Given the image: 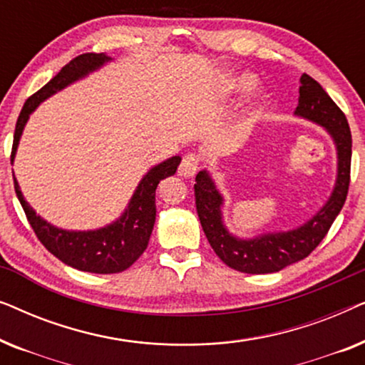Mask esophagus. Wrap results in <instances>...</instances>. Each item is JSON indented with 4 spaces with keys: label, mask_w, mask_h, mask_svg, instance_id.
<instances>
[{
    "label": "esophagus",
    "mask_w": 365,
    "mask_h": 365,
    "mask_svg": "<svg viewBox=\"0 0 365 365\" xmlns=\"http://www.w3.org/2000/svg\"><path fill=\"white\" fill-rule=\"evenodd\" d=\"M199 169V156L197 154H186L179 164V174L184 178H192Z\"/></svg>",
    "instance_id": "esophagus-1"
}]
</instances>
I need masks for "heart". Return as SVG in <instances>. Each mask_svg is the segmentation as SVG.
I'll list each match as a JSON object with an SVG mask.
<instances>
[{"mask_svg": "<svg viewBox=\"0 0 365 365\" xmlns=\"http://www.w3.org/2000/svg\"><path fill=\"white\" fill-rule=\"evenodd\" d=\"M256 78L252 76V74L249 73H242L239 74L237 78H234L231 83H229L227 89L231 93H249L251 89H254V86H256Z\"/></svg>", "mask_w": 365, "mask_h": 365, "instance_id": "heart-1", "label": "heart"}]
</instances>
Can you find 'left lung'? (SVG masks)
<instances>
[{
  "instance_id": "obj_1",
  "label": "left lung",
  "mask_w": 365,
  "mask_h": 365,
  "mask_svg": "<svg viewBox=\"0 0 365 365\" xmlns=\"http://www.w3.org/2000/svg\"><path fill=\"white\" fill-rule=\"evenodd\" d=\"M296 116L321 124L337 149V179L329 201L301 227L286 232H267L254 239H239L222 222V196L207 171H199L194 184L196 209L209 244L224 264L239 272L269 274L302 261L316 249L346 202L351 182L352 136L346 114L324 88L309 74L301 76Z\"/></svg>"
}]
</instances>
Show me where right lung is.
<instances>
[{"mask_svg":"<svg viewBox=\"0 0 365 365\" xmlns=\"http://www.w3.org/2000/svg\"><path fill=\"white\" fill-rule=\"evenodd\" d=\"M109 59L104 53H84L79 54L61 68L51 81L26 99L19 113L14 129L11 163L14 161L19 138H21L24 124L28 123L29 114L38 108L39 103L61 91L63 88L78 81L86 74L96 71ZM181 158L173 156L166 161L149 169V173L141 179L129 201L123 216L106 227L94 231H64L51 226L33 211V207L24 201L19 184L14 179V191L21 202L29 224L34 234L44 247L59 261L74 269L94 274H116L126 271L138 261V257L146 251L149 237H151L154 221H156V189L158 184L176 173Z\"/></svg>","mask_w":365,"mask_h":365,"instance_id":"obj_1","label":"right lung"}]
</instances>
